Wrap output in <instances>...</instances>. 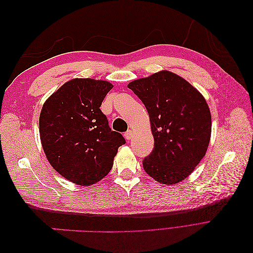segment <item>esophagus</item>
<instances>
[{
	"label": "esophagus",
	"instance_id": "esophagus-1",
	"mask_svg": "<svg viewBox=\"0 0 253 253\" xmlns=\"http://www.w3.org/2000/svg\"><path fill=\"white\" fill-rule=\"evenodd\" d=\"M132 135H133V132L131 131V129H128V131H126V133H125V137H126V139H127V140H129L132 138Z\"/></svg>",
	"mask_w": 253,
	"mask_h": 253
}]
</instances>
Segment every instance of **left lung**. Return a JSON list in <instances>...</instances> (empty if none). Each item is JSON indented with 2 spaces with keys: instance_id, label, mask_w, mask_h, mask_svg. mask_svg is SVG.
<instances>
[{
  "instance_id": "1",
  "label": "left lung",
  "mask_w": 253,
  "mask_h": 253,
  "mask_svg": "<svg viewBox=\"0 0 253 253\" xmlns=\"http://www.w3.org/2000/svg\"><path fill=\"white\" fill-rule=\"evenodd\" d=\"M147 109L154 149L142 162L152 178L173 185L200 164L211 136V114L205 98L174 73L162 71L128 83Z\"/></svg>"
}]
</instances>
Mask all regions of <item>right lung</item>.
<instances>
[{
    "label": "right lung",
    "instance_id": "right-lung-1",
    "mask_svg": "<svg viewBox=\"0 0 253 253\" xmlns=\"http://www.w3.org/2000/svg\"><path fill=\"white\" fill-rule=\"evenodd\" d=\"M112 88L108 81L73 79L43 104L39 126L45 155L60 175L77 185H93L108 175L126 143L100 110Z\"/></svg>",
    "mask_w": 253,
    "mask_h": 253
}]
</instances>
